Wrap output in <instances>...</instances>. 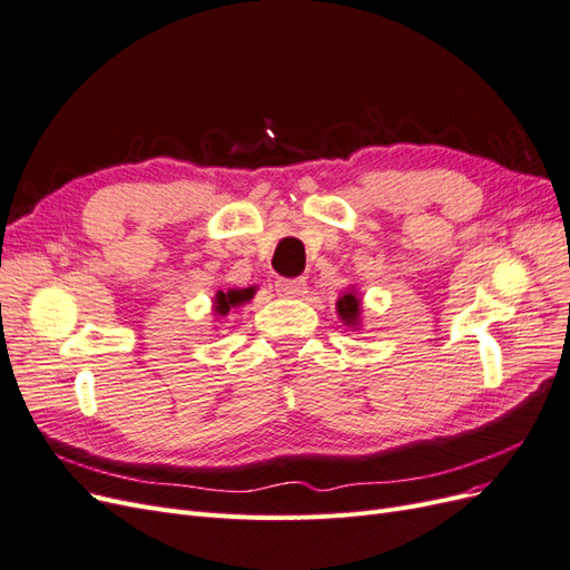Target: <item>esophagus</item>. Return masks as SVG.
<instances>
[{
	"mask_svg": "<svg viewBox=\"0 0 570 570\" xmlns=\"http://www.w3.org/2000/svg\"><path fill=\"white\" fill-rule=\"evenodd\" d=\"M275 292L283 297H299L306 292V281L304 278H281L275 283Z\"/></svg>",
	"mask_w": 570,
	"mask_h": 570,
	"instance_id": "obj_1",
	"label": "esophagus"
}]
</instances>
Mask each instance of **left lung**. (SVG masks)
Listing matches in <instances>:
<instances>
[{"label":"left lung","mask_w":570,"mask_h":570,"mask_svg":"<svg viewBox=\"0 0 570 570\" xmlns=\"http://www.w3.org/2000/svg\"><path fill=\"white\" fill-rule=\"evenodd\" d=\"M361 312V302L356 299L354 292H347V295L337 299V314L347 325H356Z\"/></svg>","instance_id":"8db88e82"}]
</instances>
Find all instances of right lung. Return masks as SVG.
Returning a JSON list of instances; mask_svg holds the SVG:
<instances>
[{
    "label": "right lung",
    "mask_w": 570,
    "mask_h": 570,
    "mask_svg": "<svg viewBox=\"0 0 570 570\" xmlns=\"http://www.w3.org/2000/svg\"><path fill=\"white\" fill-rule=\"evenodd\" d=\"M254 295V287L247 289H228V292H218L216 295V314L226 316L233 306H239L243 302H249Z\"/></svg>",
    "instance_id": "add662e5"
}]
</instances>
